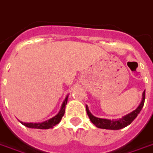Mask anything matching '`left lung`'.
<instances>
[{
	"label": "left lung",
	"mask_w": 153,
	"mask_h": 153,
	"mask_svg": "<svg viewBox=\"0 0 153 153\" xmlns=\"http://www.w3.org/2000/svg\"><path fill=\"white\" fill-rule=\"evenodd\" d=\"M145 101V91L143 93V100H142L140 105L138 106V107L136 110H134V111H132L131 113H129L128 115H125L124 117L119 119V120H107V119H101L97 118L93 116L90 111H88V106H86V111L87 114L89 117L90 120L93 122L94 125H96L97 128H105V129H113V130H117V129H120L128 126V125H130L133 120H134L139 112L141 111L143 106L144 105Z\"/></svg>",
	"instance_id": "left-lung-1"
}]
</instances>
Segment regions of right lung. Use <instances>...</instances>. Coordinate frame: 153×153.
I'll list each match as a JSON object with an SVG mask.
<instances>
[{"instance_id":"add662e5","label":"right lung","mask_w":153,"mask_h":153,"mask_svg":"<svg viewBox=\"0 0 153 153\" xmlns=\"http://www.w3.org/2000/svg\"><path fill=\"white\" fill-rule=\"evenodd\" d=\"M67 98H68V96L64 101L60 112L58 113L56 116H54L47 121L42 122V123H24V122L20 121V123L28 128H39V129H48V128H52L55 125H56L61 120V118L63 117L64 114H65V105L67 104Z\"/></svg>"}]
</instances>
